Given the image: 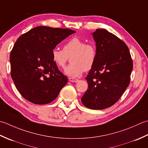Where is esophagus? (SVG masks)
<instances>
[{
    "mask_svg": "<svg viewBox=\"0 0 148 148\" xmlns=\"http://www.w3.org/2000/svg\"><path fill=\"white\" fill-rule=\"evenodd\" d=\"M69 80L71 82H77L78 81L77 78H69Z\"/></svg>",
    "mask_w": 148,
    "mask_h": 148,
    "instance_id": "1",
    "label": "esophagus"
}]
</instances>
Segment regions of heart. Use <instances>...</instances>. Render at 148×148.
<instances>
[{"label":"heart","instance_id":"heart-1","mask_svg":"<svg viewBox=\"0 0 148 148\" xmlns=\"http://www.w3.org/2000/svg\"><path fill=\"white\" fill-rule=\"evenodd\" d=\"M52 59L59 68H64L69 57L70 64L65 68V73L71 77H78L84 71L91 70L94 66L97 49L94 44L86 42L78 38H73L66 43L63 50L53 49L51 52Z\"/></svg>","mask_w":148,"mask_h":148}]
</instances>
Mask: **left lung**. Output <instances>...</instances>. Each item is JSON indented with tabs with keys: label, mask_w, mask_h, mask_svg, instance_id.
<instances>
[{
	"label": "left lung",
	"mask_w": 148,
	"mask_h": 148,
	"mask_svg": "<svg viewBox=\"0 0 148 148\" xmlns=\"http://www.w3.org/2000/svg\"><path fill=\"white\" fill-rule=\"evenodd\" d=\"M92 34L97 57L86 78L88 89L81 100L90 109L101 110L115 104L129 86L133 61L127 45L116 36L103 29Z\"/></svg>",
	"instance_id": "obj_1"
}]
</instances>
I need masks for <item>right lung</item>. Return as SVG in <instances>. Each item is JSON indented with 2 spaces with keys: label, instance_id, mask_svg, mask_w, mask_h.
Here are the masks:
<instances>
[{
  "label": "right lung",
  "instance_id": "obj_1",
  "mask_svg": "<svg viewBox=\"0 0 148 148\" xmlns=\"http://www.w3.org/2000/svg\"><path fill=\"white\" fill-rule=\"evenodd\" d=\"M69 29L39 26L20 36L10 53L11 75L23 97L37 105L55 99L68 82L52 59L57 44L75 33Z\"/></svg>",
  "mask_w": 148,
  "mask_h": 148
}]
</instances>
